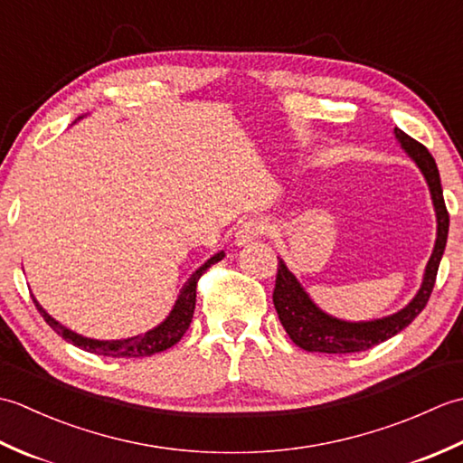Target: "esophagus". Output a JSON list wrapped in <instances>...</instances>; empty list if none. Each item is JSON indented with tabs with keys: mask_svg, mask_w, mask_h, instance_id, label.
Here are the masks:
<instances>
[{
	"mask_svg": "<svg viewBox=\"0 0 463 463\" xmlns=\"http://www.w3.org/2000/svg\"><path fill=\"white\" fill-rule=\"evenodd\" d=\"M264 231H267V224H264V221H260V219L244 221L237 231V244L239 247H244V244L259 241L264 234Z\"/></svg>",
	"mask_w": 463,
	"mask_h": 463,
	"instance_id": "34e87169",
	"label": "esophagus"
}]
</instances>
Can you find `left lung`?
Segmentation results:
<instances>
[{
  "label": "left lung",
  "instance_id": "obj_1",
  "mask_svg": "<svg viewBox=\"0 0 463 463\" xmlns=\"http://www.w3.org/2000/svg\"><path fill=\"white\" fill-rule=\"evenodd\" d=\"M394 135L402 149L406 151L410 159L416 163L420 173L424 175L438 222L434 250H431V257L426 264L420 290L404 308L390 314V317L362 322L342 320L332 317L328 312H324L318 304L310 298V294L304 290L300 280L294 277V272L284 264V260L279 259L277 287H274L272 302L274 308L279 312V318L284 330H287L290 340L302 350L324 354H350L376 346V344L396 336L398 332L404 330L408 324L426 308L430 294L434 290L436 274L439 260L444 257L449 229V214L446 211L444 191H441L439 183V171L434 156L430 155L424 145L411 139L410 135L400 129H394Z\"/></svg>",
  "mask_w": 463,
  "mask_h": 463
}]
</instances>
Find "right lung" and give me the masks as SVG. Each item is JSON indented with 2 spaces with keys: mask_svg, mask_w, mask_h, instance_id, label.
Returning a JSON list of instances; mask_svg holds the SVG:
<instances>
[{
  "mask_svg": "<svg viewBox=\"0 0 463 463\" xmlns=\"http://www.w3.org/2000/svg\"><path fill=\"white\" fill-rule=\"evenodd\" d=\"M83 119V117H80ZM224 259V252H216L214 257H211L206 260L203 267L196 269L189 280L183 284V288L179 292V297L175 300V307L169 312L159 326H155L151 330H146L145 334H139V336H131V338H123V340H95V338H87L77 334L73 330H69L67 326H63L61 322H57L53 317L43 310L42 304L35 300V297L32 294V298L35 302V307L42 314L43 320L52 326L59 336L63 340L71 342L73 346L81 348L85 352L91 354H99V356H113V358H141V356H153L156 352H163L166 348L175 346L176 342L183 338V334L189 330L191 320H193V312H194V302H196V282L204 274V270L211 267V264L219 262Z\"/></svg>",
  "mask_w": 463,
  "mask_h": 463,
  "instance_id": "add662e5",
  "label": "right lung"
}]
</instances>
